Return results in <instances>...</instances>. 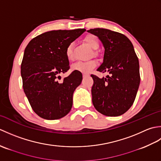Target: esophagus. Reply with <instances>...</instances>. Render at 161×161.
<instances>
[{
  "mask_svg": "<svg viewBox=\"0 0 161 161\" xmlns=\"http://www.w3.org/2000/svg\"><path fill=\"white\" fill-rule=\"evenodd\" d=\"M88 76H89V75H88V74H83V77H84V78L86 77H88Z\"/></svg>",
  "mask_w": 161,
  "mask_h": 161,
  "instance_id": "34e87169",
  "label": "esophagus"
}]
</instances>
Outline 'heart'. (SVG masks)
Segmentation results:
<instances>
[{
    "mask_svg": "<svg viewBox=\"0 0 161 161\" xmlns=\"http://www.w3.org/2000/svg\"><path fill=\"white\" fill-rule=\"evenodd\" d=\"M86 42L91 48L94 50L97 49L99 46V42L97 37L94 35H88L84 39ZM66 55L69 61L74 59L73 44L70 43L66 48ZM97 61L95 60H88L86 61H77V62L72 65V69L75 71H78L83 73H88L96 67Z\"/></svg>",
    "mask_w": 161,
    "mask_h": 161,
    "instance_id": "heart-1",
    "label": "heart"
}]
</instances>
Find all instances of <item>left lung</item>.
Here are the masks:
<instances>
[{
    "instance_id": "8db88e82",
    "label": "left lung",
    "mask_w": 161,
    "mask_h": 161,
    "mask_svg": "<svg viewBox=\"0 0 161 161\" xmlns=\"http://www.w3.org/2000/svg\"><path fill=\"white\" fill-rule=\"evenodd\" d=\"M88 32L98 36L105 49L103 63L97 70L110 74L102 79L91 75L93 106L104 115H121L133 105L138 90V58L131 41L122 34L104 28Z\"/></svg>"
}]
</instances>
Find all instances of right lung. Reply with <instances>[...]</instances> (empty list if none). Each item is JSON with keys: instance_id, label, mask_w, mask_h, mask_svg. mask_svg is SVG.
I'll list each match as a JSON object with an SVG mask.
<instances>
[{"instance_id": "obj_1", "label": "right lung", "mask_w": 161, "mask_h": 161, "mask_svg": "<svg viewBox=\"0 0 161 161\" xmlns=\"http://www.w3.org/2000/svg\"><path fill=\"white\" fill-rule=\"evenodd\" d=\"M85 30H53L35 37L26 46L20 66L23 88L39 117L57 119L71 110L73 95L82 75L74 70L61 82L58 80L59 74L70 69L66 47Z\"/></svg>"}]
</instances>
